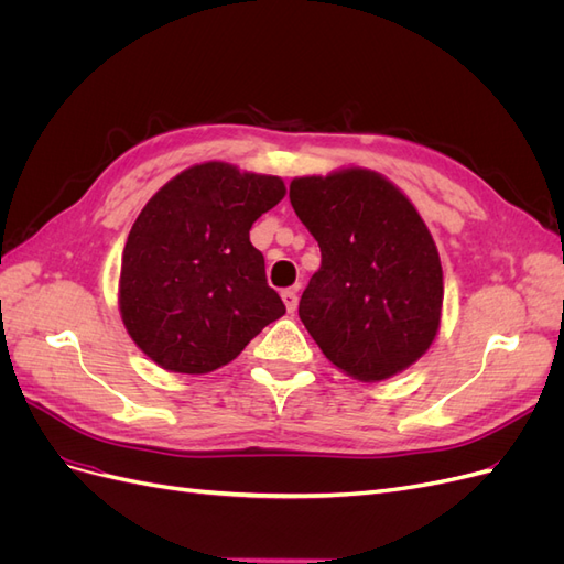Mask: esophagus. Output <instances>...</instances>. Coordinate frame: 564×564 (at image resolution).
<instances>
[{
    "label": "esophagus",
    "instance_id": "obj_1",
    "mask_svg": "<svg viewBox=\"0 0 564 564\" xmlns=\"http://www.w3.org/2000/svg\"><path fill=\"white\" fill-rule=\"evenodd\" d=\"M282 301H284V305H286V311L289 313H294L296 311V305H299V289H282Z\"/></svg>",
    "mask_w": 564,
    "mask_h": 564
}]
</instances>
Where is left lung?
Wrapping results in <instances>:
<instances>
[{
  "instance_id": "1",
  "label": "left lung",
  "mask_w": 564,
  "mask_h": 564,
  "mask_svg": "<svg viewBox=\"0 0 564 564\" xmlns=\"http://www.w3.org/2000/svg\"><path fill=\"white\" fill-rule=\"evenodd\" d=\"M322 265L299 317L327 360L373 383L395 377L431 348L440 329V253L431 230L400 187L350 166L289 185Z\"/></svg>"
}]
</instances>
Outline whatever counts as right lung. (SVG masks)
I'll list each match as a JSON object with an SVG mask.
<instances>
[{
    "mask_svg": "<svg viewBox=\"0 0 564 564\" xmlns=\"http://www.w3.org/2000/svg\"><path fill=\"white\" fill-rule=\"evenodd\" d=\"M284 193L278 176L204 162L150 197L124 245L119 313L152 362L214 371L284 315L263 253L249 242L253 220Z\"/></svg>",
    "mask_w": 564,
    "mask_h": 564,
    "instance_id": "right-lung-1",
    "label": "right lung"
}]
</instances>
